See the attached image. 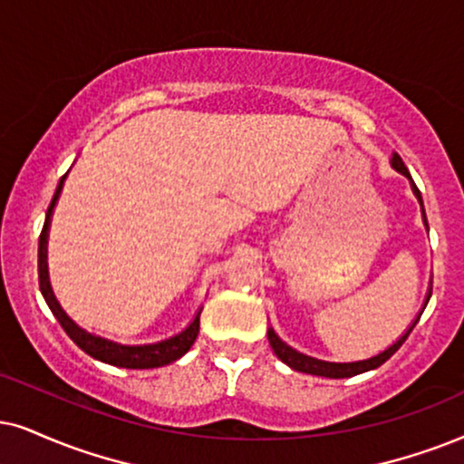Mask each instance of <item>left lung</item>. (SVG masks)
I'll return each instance as SVG.
<instances>
[{"mask_svg": "<svg viewBox=\"0 0 464 464\" xmlns=\"http://www.w3.org/2000/svg\"><path fill=\"white\" fill-rule=\"evenodd\" d=\"M390 164H392V169H396V171L401 173V175H404V178L409 179V184H411L413 195H415V198H418V201H420V208H421V220H424V227L428 228L426 212H424V201H421V195H420L418 186L413 184L411 173H409L407 167H404L402 158L398 156V154H392ZM430 293H432V285L428 286L424 306H421L418 316H415V319L411 321V325H409L407 330L402 332V336H398L396 343H392L388 349H383V351H381V353L372 355V357H366V360H357V362H327V360H319V357H310V355H306V353H300V351H297V349L289 347V344H286L285 340L280 338L278 334L274 332V327H269V330H267V340H269V344H272L276 357H278V360H283V362L286 363V366L293 368V371L306 372V374H316V377H330V379L355 377V374H362V372H368V371H374V368H379L381 363L388 362L390 357L394 355L398 349H401V344L404 343V340H407L409 334L413 332L415 324H418L421 313H424L426 304H428V300H430Z\"/></svg>", "mask_w": 464, "mask_h": 464, "instance_id": "1", "label": "left lung"}]
</instances>
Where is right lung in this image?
I'll return each mask as SVG.
<instances>
[{
    "instance_id": "obj_1",
    "label": "right lung",
    "mask_w": 464,
    "mask_h": 464,
    "mask_svg": "<svg viewBox=\"0 0 464 464\" xmlns=\"http://www.w3.org/2000/svg\"><path fill=\"white\" fill-rule=\"evenodd\" d=\"M70 171V169H68ZM68 173L62 175L60 184H57L55 195L51 198L49 209H46V218L43 233H40L38 239V280H40V291H43V297L46 306L51 308V313L55 314V319L60 321L63 332L68 334L70 338L74 340L76 347H81L87 355H92L93 360H101L104 363H111V366L117 368H137V371H143V368H160L167 366L175 360H179L181 355L188 351L198 336V316H201V310H197L195 319L190 321L184 330L173 334V336L156 340V343H145V344H124L115 343V340L98 336V334H92L83 330L81 325H76L72 319H70L66 310L62 308V304L57 302L55 293L51 289L49 280V266H46V244H49V228H51V218L53 212H55V205L60 201V195L63 190V181H66Z\"/></svg>"
}]
</instances>
